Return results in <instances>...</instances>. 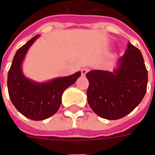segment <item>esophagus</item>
I'll return each instance as SVG.
<instances>
[{
	"label": "esophagus",
	"mask_w": 155,
	"mask_h": 155,
	"mask_svg": "<svg viewBox=\"0 0 155 155\" xmlns=\"http://www.w3.org/2000/svg\"><path fill=\"white\" fill-rule=\"evenodd\" d=\"M88 71H89V69H88L87 68H83V69H81V75H82L83 76H84V75L87 74Z\"/></svg>",
	"instance_id": "obj_1"
}]
</instances>
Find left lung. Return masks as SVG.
Listing matches in <instances>:
<instances>
[{"instance_id":"left-lung-1","label":"left lung","mask_w":155,"mask_h":155,"mask_svg":"<svg viewBox=\"0 0 155 155\" xmlns=\"http://www.w3.org/2000/svg\"><path fill=\"white\" fill-rule=\"evenodd\" d=\"M86 77L89 81L88 104L96 114L108 120L120 119L131 113L147 92L148 73L144 59L130 42L113 72L93 70Z\"/></svg>"}]
</instances>
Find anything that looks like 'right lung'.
I'll return each mask as SVG.
<instances>
[{
  "instance_id": "right-lung-1",
  "label": "right lung",
  "mask_w": 155,
  "mask_h": 155,
  "mask_svg": "<svg viewBox=\"0 0 155 155\" xmlns=\"http://www.w3.org/2000/svg\"><path fill=\"white\" fill-rule=\"evenodd\" d=\"M39 37L36 35L17 51L8 72V96L13 104L25 117L42 120L58 110L64 90L80 77V71L46 83H36L23 75L21 63L30 46Z\"/></svg>"
}]
</instances>
